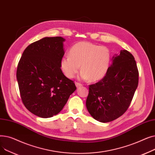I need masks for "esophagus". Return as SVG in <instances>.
I'll list each match as a JSON object with an SVG mask.
<instances>
[{
  "label": "esophagus",
  "mask_w": 155,
  "mask_h": 155,
  "mask_svg": "<svg viewBox=\"0 0 155 155\" xmlns=\"http://www.w3.org/2000/svg\"><path fill=\"white\" fill-rule=\"evenodd\" d=\"M75 85L77 87H80L81 86H82V84H81L80 83H78V82H75Z\"/></svg>",
  "instance_id": "34e87169"
}]
</instances>
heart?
<instances>
[{
  "instance_id": "heart-1",
  "label": "heart",
  "mask_w": 155,
  "mask_h": 155,
  "mask_svg": "<svg viewBox=\"0 0 155 155\" xmlns=\"http://www.w3.org/2000/svg\"><path fill=\"white\" fill-rule=\"evenodd\" d=\"M69 54L60 61L62 71L69 78L74 77L81 67L78 78L95 82L106 75L110 67L111 54L105 46L80 42L70 48Z\"/></svg>"
}]
</instances>
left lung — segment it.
<instances>
[{
    "instance_id": "left-lung-1",
    "label": "left lung",
    "mask_w": 155,
    "mask_h": 155,
    "mask_svg": "<svg viewBox=\"0 0 155 155\" xmlns=\"http://www.w3.org/2000/svg\"><path fill=\"white\" fill-rule=\"evenodd\" d=\"M111 60L104 78L89 86L86 101L88 112L101 123L112 121L123 114L138 85L139 73L131 53L120 50Z\"/></svg>"
}]
</instances>
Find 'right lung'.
Masks as SVG:
<instances>
[{"label":"right lung","mask_w":155,"mask_h":155,"mask_svg":"<svg viewBox=\"0 0 155 155\" xmlns=\"http://www.w3.org/2000/svg\"><path fill=\"white\" fill-rule=\"evenodd\" d=\"M64 41L63 38L58 36L32 43L24 51L18 63L16 77L22 102L40 117L58 114L77 89L61 69Z\"/></svg>","instance_id":"obj_1"}]
</instances>
